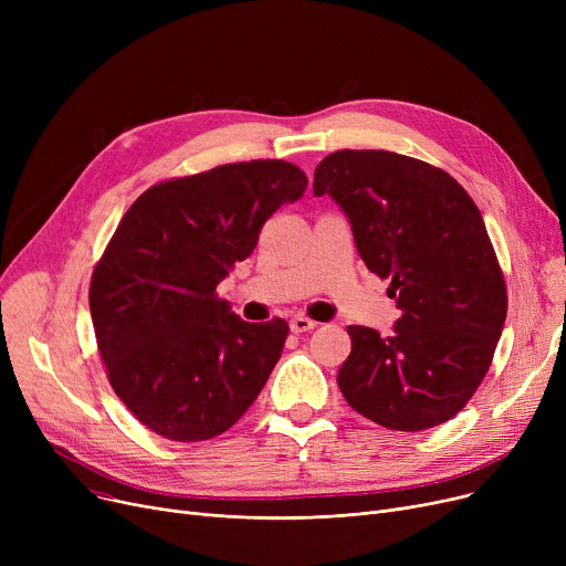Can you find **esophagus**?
<instances>
[{
  "label": "esophagus",
  "instance_id": "esophagus-1",
  "mask_svg": "<svg viewBox=\"0 0 566 566\" xmlns=\"http://www.w3.org/2000/svg\"><path fill=\"white\" fill-rule=\"evenodd\" d=\"M316 328V321L307 318V316H293L291 318V333L301 335V333H310Z\"/></svg>",
  "mask_w": 566,
  "mask_h": 566
}]
</instances>
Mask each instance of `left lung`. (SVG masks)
<instances>
[{
  "label": "left lung",
  "mask_w": 566,
  "mask_h": 566,
  "mask_svg": "<svg viewBox=\"0 0 566 566\" xmlns=\"http://www.w3.org/2000/svg\"><path fill=\"white\" fill-rule=\"evenodd\" d=\"M314 195L342 206L355 248L390 280L401 310L390 337L348 325L344 399L395 431L452 420L484 380L507 318L480 208L448 171L392 151L331 154L314 171Z\"/></svg>",
  "instance_id": "left-lung-1"
}]
</instances>
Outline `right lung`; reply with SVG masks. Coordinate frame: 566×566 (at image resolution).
<instances>
[{
  "mask_svg": "<svg viewBox=\"0 0 566 566\" xmlns=\"http://www.w3.org/2000/svg\"><path fill=\"white\" fill-rule=\"evenodd\" d=\"M305 188V171L286 160L220 165L151 186L118 222L88 307L112 390L146 429L208 440L259 397L289 325L243 321L216 286Z\"/></svg>",
  "mask_w": 566,
  "mask_h": 566,
  "instance_id": "add662e5",
  "label": "right lung"
}]
</instances>
